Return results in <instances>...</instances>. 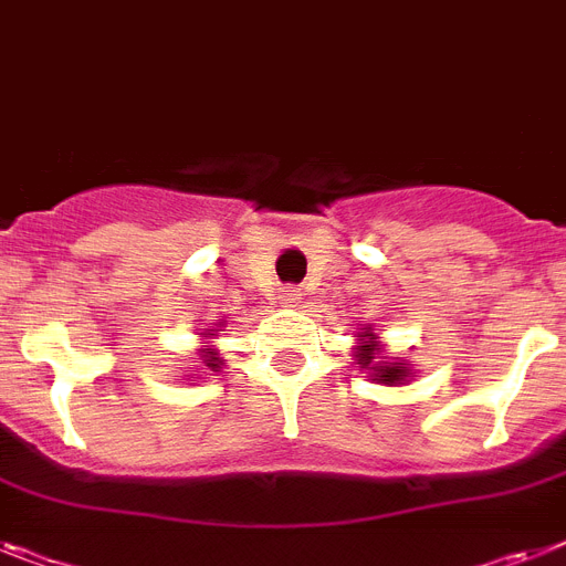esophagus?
Returning a JSON list of instances; mask_svg holds the SVG:
<instances>
[{
    "mask_svg": "<svg viewBox=\"0 0 566 566\" xmlns=\"http://www.w3.org/2000/svg\"><path fill=\"white\" fill-rule=\"evenodd\" d=\"M298 298H302V293H298L296 287H284L282 296H279V302H282L284 307H298Z\"/></svg>",
    "mask_w": 566,
    "mask_h": 566,
    "instance_id": "34e87169",
    "label": "esophagus"
}]
</instances>
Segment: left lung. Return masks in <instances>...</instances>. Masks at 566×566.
I'll return each mask as SVG.
<instances>
[{
	"instance_id": "1",
	"label": "left lung",
	"mask_w": 566,
	"mask_h": 566,
	"mask_svg": "<svg viewBox=\"0 0 566 566\" xmlns=\"http://www.w3.org/2000/svg\"><path fill=\"white\" fill-rule=\"evenodd\" d=\"M379 354H382V348H379L377 334H374L371 327H363L359 345L354 348L356 365L365 368V371H371V377L377 379V382H382V386H406L408 374H411L406 359H394V363H388V356L382 359Z\"/></svg>"
}]
</instances>
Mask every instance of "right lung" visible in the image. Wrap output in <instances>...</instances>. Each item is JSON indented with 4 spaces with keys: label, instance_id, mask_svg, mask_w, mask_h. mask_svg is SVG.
Masks as SVG:
<instances>
[{
    "label": "right lung",
    "instance_id": "right-lung-1",
    "mask_svg": "<svg viewBox=\"0 0 566 566\" xmlns=\"http://www.w3.org/2000/svg\"><path fill=\"white\" fill-rule=\"evenodd\" d=\"M210 336H216V334H210ZM201 359H203V365H207V368H210V371H218V368H221V365H224V359H221V356H218V350H216V348H210V345H203Z\"/></svg>",
    "mask_w": 566,
    "mask_h": 566
}]
</instances>
